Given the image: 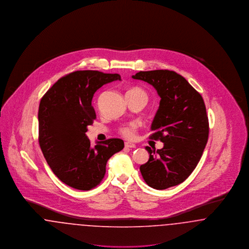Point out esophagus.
Returning a JSON list of instances; mask_svg holds the SVG:
<instances>
[{
  "instance_id": "esophagus-1",
  "label": "esophagus",
  "mask_w": 249,
  "mask_h": 249,
  "mask_svg": "<svg viewBox=\"0 0 249 249\" xmlns=\"http://www.w3.org/2000/svg\"><path fill=\"white\" fill-rule=\"evenodd\" d=\"M125 147H127V148H135L136 145L134 143H132V142H125Z\"/></svg>"
}]
</instances>
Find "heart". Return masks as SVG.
<instances>
[{"instance_id":"1","label":"heart","mask_w":249,"mask_h":249,"mask_svg":"<svg viewBox=\"0 0 249 249\" xmlns=\"http://www.w3.org/2000/svg\"><path fill=\"white\" fill-rule=\"evenodd\" d=\"M128 92H133V93L142 95L147 100V95H146V93L142 89H139V88H133V89H131L130 90H129ZM134 129H135V126L131 124V125H129V126H126V127L122 128L121 129V133L124 136H126V137H132L133 133H134Z\"/></svg>"}]
</instances>
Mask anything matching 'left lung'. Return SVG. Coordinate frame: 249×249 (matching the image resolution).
Here are the masks:
<instances>
[{"label":"left lung","mask_w":249,"mask_h":249,"mask_svg":"<svg viewBox=\"0 0 249 249\" xmlns=\"http://www.w3.org/2000/svg\"><path fill=\"white\" fill-rule=\"evenodd\" d=\"M154 87L160 97L151 124L161 149L146 146L149 160L140 166L145 183L166 190L184 182L201 160L209 134L206 108L201 94L182 75L169 70L139 71L131 76Z\"/></svg>","instance_id":"1"}]
</instances>
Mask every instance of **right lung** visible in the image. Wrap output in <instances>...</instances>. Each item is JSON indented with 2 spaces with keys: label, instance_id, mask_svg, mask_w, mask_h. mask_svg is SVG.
I'll return each instance as SVG.
<instances>
[{
  "label": "right lung",
  "instance_id": "add662e5",
  "mask_svg": "<svg viewBox=\"0 0 249 249\" xmlns=\"http://www.w3.org/2000/svg\"><path fill=\"white\" fill-rule=\"evenodd\" d=\"M121 80L118 73L76 71L59 79L42 98L38 111L39 144L53 173L69 187L95 188L106 175L107 160L123 149L113 138L92 147L86 135L96 118L91 106L104 85Z\"/></svg>",
  "mask_w": 249,
  "mask_h": 249
}]
</instances>
